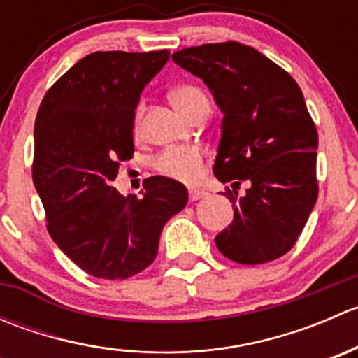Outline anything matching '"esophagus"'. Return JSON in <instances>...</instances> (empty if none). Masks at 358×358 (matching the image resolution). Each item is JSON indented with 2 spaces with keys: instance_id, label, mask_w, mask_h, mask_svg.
<instances>
[{
  "instance_id": "esophagus-1",
  "label": "esophagus",
  "mask_w": 358,
  "mask_h": 358,
  "mask_svg": "<svg viewBox=\"0 0 358 358\" xmlns=\"http://www.w3.org/2000/svg\"><path fill=\"white\" fill-rule=\"evenodd\" d=\"M189 194H190V201L192 202L199 201V199H202V197L208 196V192H204V190H201V189H190Z\"/></svg>"
}]
</instances>
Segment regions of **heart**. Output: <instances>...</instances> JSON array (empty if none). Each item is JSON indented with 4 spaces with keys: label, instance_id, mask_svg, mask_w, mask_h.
<instances>
[{
    "label": "heart",
    "instance_id": "obj_1",
    "mask_svg": "<svg viewBox=\"0 0 358 358\" xmlns=\"http://www.w3.org/2000/svg\"><path fill=\"white\" fill-rule=\"evenodd\" d=\"M169 100L182 114L187 117L199 114V112H208L209 100L206 93L199 86L182 85L176 86L169 92ZM142 112V107L136 109V121ZM154 168L161 175L169 176V178L180 180V182L192 183L201 178L202 173V150L196 145H180L171 147V149L162 150L159 156L154 159Z\"/></svg>",
    "mask_w": 358,
    "mask_h": 358
}]
</instances>
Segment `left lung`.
<instances>
[{"mask_svg":"<svg viewBox=\"0 0 358 358\" xmlns=\"http://www.w3.org/2000/svg\"><path fill=\"white\" fill-rule=\"evenodd\" d=\"M201 78L223 112L213 173L234 182L223 196L234 222L215 237L223 256L259 265L291 251L319 196V136L298 83L263 53L237 41L173 53ZM248 183L247 196L236 189Z\"/></svg>","mask_w":358,"mask_h":358,"instance_id":"1","label":"left lung"}]
</instances>
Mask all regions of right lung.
I'll return each mask as SVG.
<instances>
[{"label": "right lung", "instance_id": "add662e5", "mask_svg": "<svg viewBox=\"0 0 358 358\" xmlns=\"http://www.w3.org/2000/svg\"><path fill=\"white\" fill-rule=\"evenodd\" d=\"M168 50L95 52L46 92L34 124L32 182L55 244L96 279H128L156 259L166 222L189 201L166 176L143 182L145 194L112 187L133 157L140 93L168 62Z\"/></svg>", "mask_w": 358, "mask_h": 358}]
</instances>
